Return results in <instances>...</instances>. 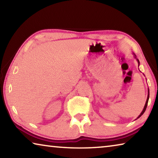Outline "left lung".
Segmentation results:
<instances>
[{
  "mask_svg": "<svg viewBox=\"0 0 158 158\" xmlns=\"http://www.w3.org/2000/svg\"><path fill=\"white\" fill-rule=\"evenodd\" d=\"M138 60V63H139V60ZM148 99H149V89H148V98H147V100H146V104H145V106H144V108H143V111H142V112H141V113L140 114V115L138 117H137V118H139V117H141V116H142L143 115V114L144 113V112H145V111H146V107H147V105H148Z\"/></svg>",
  "mask_w": 158,
  "mask_h": 158,
  "instance_id": "1",
  "label": "left lung"
}]
</instances>
